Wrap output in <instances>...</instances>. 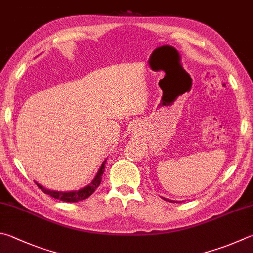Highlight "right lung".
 <instances>
[{"label":"right lung","instance_id":"1","mask_svg":"<svg viewBox=\"0 0 253 253\" xmlns=\"http://www.w3.org/2000/svg\"><path fill=\"white\" fill-rule=\"evenodd\" d=\"M105 163H106V160H105V162L102 164V166H100V168L98 169V172L95 176V178L93 179V181H91L88 186L82 188V189H80V190L54 191V190L46 189V188H44L41 185H39L38 182H36V185H38V187L44 192V194H47L55 199L65 201V203H77V201H81V200L88 198L90 195H93V192L96 190V188L100 185V182H102V176H103L104 170H105Z\"/></svg>","mask_w":253,"mask_h":253}]
</instances>
